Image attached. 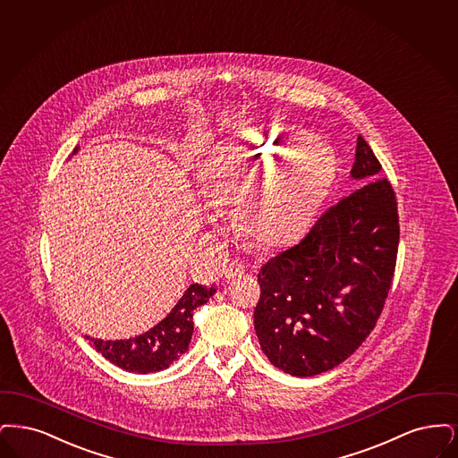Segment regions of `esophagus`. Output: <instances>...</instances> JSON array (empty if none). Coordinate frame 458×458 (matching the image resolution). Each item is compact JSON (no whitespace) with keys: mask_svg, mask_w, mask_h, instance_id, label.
<instances>
[{"mask_svg":"<svg viewBox=\"0 0 458 458\" xmlns=\"http://www.w3.org/2000/svg\"><path fill=\"white\" fill-rule=\"evenodd\" d=\"M242 272H244V265H242L241 261H238V259L229 261V263L225 265V268H224V276H225V279L229 280L236 279Z\"/></svg>","mask_w":458,"mask_h":458,"instance_id":"obj_1","label":"esophagus"}]
</instances>
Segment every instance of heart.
<instances>
[{
    "label": "heart",
    "mask_w": 458,
    "mask_h": 458,
    "mask_svg": "<svg viewBox=\"0 0 458 458\" xmlns=\"http://www.w3.org/2000/svg\"><path fill=\"white\" fill-rule=\"evenodd\" d=\"M265 166L269 169L251 187ZM335 171L334 152L311 133L270 126L255 130L246 145H220L207 162L203 179L216 205L238 203L239 225L248 238L279 248L308 229Z\"/></svg>",
    "instance_id": "1"
}]
</instances>
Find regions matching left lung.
I'll return each mask as SVG.
<instances>
[{
  "label": "left lung",
  "mask_w": 458,
  "mask_h": 458,
  "mask_svg": "<svg viewBox=\"0 0 458 458\" xmlns=\"http://www.w3.org/2000/svg\"><path fill=\"white\" fill-rule=\"evenodd\" d=\"M379 171L359 135L351 178L364 184L330 207L299 244L259 268L257 337L287 375L308 378L334 369L378 321L400 236L395 191Z\"/></svg>",
  "instance_id": "8db88e82"
}]
</instances>
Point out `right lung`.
Segmentation results:
<instances>
[{
    "mask_svg": "<svg viewBox=\"0 0 458 458\" xmlns=\"http://www.w3.org/2000/svg\"><path fill=\"white\" fill-rule=\"evenodd\" d=\"M79 152V147L73 154ZM216 287L191 284L169 315L139 337L102 340L85 335L90 345L109 362L130 373H157L188 351L193 335V311L208 302Z\"/></svg>",
    "mask_w": 458,
    "mask_h": 458,
    "instance_id": "obj_1",
    "label": "right lung"
}]
</instances>
